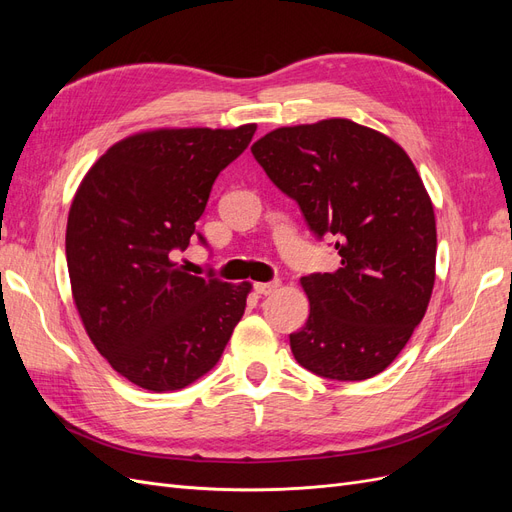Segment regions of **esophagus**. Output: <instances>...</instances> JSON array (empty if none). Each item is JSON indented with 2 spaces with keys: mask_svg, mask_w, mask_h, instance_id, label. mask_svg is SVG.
<instances>
[{
  "mask_svg": "<svg viewBox=\"0 0 512 512\" xmlns=\"http://www.w3.org/2000/svg\"><path fill=\"white\" fill-rule=\"evenodd\" d=\"M277 288H280V282H258V284H254V290L258 292V294H273Z\"/></svg>",
  "mask_w": 512,
  "mask_h": 512,
  "instance_id": "34e87169",
  "label": "esophagus"
}]
</instances>
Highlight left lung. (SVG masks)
<instances>
[{
    "mask_svg": "<svg viewBox=\"0 0 512 512\" xmlns=\"http://www.w3.org/2000/svg\"><path fill=\"white\" fill-rule=\"evenodd\" d=\"M252 153L342 258L333 273L301 277L309 318L290 335L294 359L329 380L380 374L436 282V215L421 175L393 138L337 117L277 128Z\"/></svg>",
    "mask_w": 512,
    "mask_h": 512,
    "instance_id": "left-lung-1",
    "label": "left lung"
}]
</instances>
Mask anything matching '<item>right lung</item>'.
Segmentation results:
<instances>
[{"label":"right lung","mask_w":512,"mask_h":512,"mask_svg":"<svg viewBox=\"0 0 512 512\" xmlns=\"http://www.w3.org/2000/svg\"><path fill=\"white\" fill-rule=\"evenodd\" d=\"M254 132L256 123L132 134L74 194L66 258L76 312L91 344L141 389L179 391L203 378L245 312L250 282L192 275L173 252L190 245L215 177Z\"/></svg>","instance_id":"obj_1"}]
</instances>
